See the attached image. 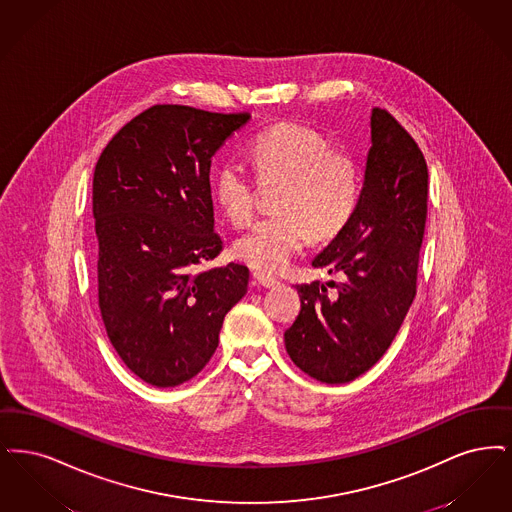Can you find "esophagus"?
I'll use <instances>...</instances> for the list:
<instances>
[{
  "label": "esophagus",
  "instance_id": "obj_1",
  "mask_svg": "<svg viewBox=\"0 0 512 512\" xmlns=\"http://www.w3.org/2000/svg\"><path fill=\"white\" fill-rule=\"evenodd\" d=\"M252 279H254V283H258V285H260V287H264V289H269V287L279 285V281H277L275 277L267 275L264 271H254V273H252Z\"/></svg>",
  "mask_w": 512,
  "mask_h": 512
}]
</instances>
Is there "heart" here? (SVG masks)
I'll return each mask as SVG.
<instances>
[{"instance_id": "heart-1", "label": "heart", "mask_w": 512, "mask_h": 512, "mask_svg": "<svg viewBox=\"0 0 512 512\" xmlns=\"http://www.w3.org/2000/svg\"><path fill=\"white\" fill-rule=\"evenodd\" d=\"M262 183L283 181L277 197L279 216L260 220L235 243V256L254 269L277 273L308 243L336 235L356 208L357 174L348 156L331 153L319 134L298 124H279L248 145ZM212 191L223 214L245 225L256 214L258 183L237 160L218 166Z\"/></svg>"}]
</instances>
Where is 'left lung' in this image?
Segmentation results:
<instances>
[{"instance_id":"obj_1","label":"left lung","mask_w":512,"mask_h":512,"mask_svg":"<svg viewBox=\"0 0 512 512\" xmlns=\"http://www.w3.org/2000/svg\"><path fill=\"white\" fill-rule=\"evenodd\" d=\"M426 197L428 168L419 145L390 112L373 107L356 208L312 262L342 273L344 281L336 283V296L319 281L296 287L302 308L285 346L304 373L344 384L390 348L415 298Z\"/></svg>"}]
</instances>
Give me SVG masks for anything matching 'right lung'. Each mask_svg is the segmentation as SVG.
<instances>
[{
	"label": "right lung",
	"instance_id": "right-lung-1",
	"mask_svg": "<svg viewBox=\"0 0 512 512\" xmlns=\"http://www.w3.org/2000/svg\"><path fill=\"white\" fill-rule=\"evenodd\" d=\"M248 114L156 105L112 137L93 172L99 310L116 354L147 384L178 386L214 356L248 267L222 252L212 156Z\"/></svg>",
	"mask_w": 512,
	"mask_h": 512
}]
</instances>
